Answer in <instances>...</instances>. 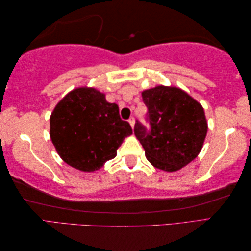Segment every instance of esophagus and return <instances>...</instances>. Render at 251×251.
I'll return each instance as SVG.
<instances>
[{
  "instance_id": "obj_1",
  "label": "esophagus",
  "mask_w": 251,
  "mask_h": 251,
  "mask_svg": "<svg viewBox=\"0 0 251 251\" xmlns=\"http://www.w3.org/2000/svg\"><path fill=\"white\" fill-rule=\"evenodd\" d=\"M129 124H130V126L132 127V128H134V126H135V117H130L129 119Z\"/></svg>"
}]
</instances>
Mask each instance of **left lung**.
Segmentation results:
<instances>
[{
  "label": "left lung",
  "mask_w": 251,
  "mask_h": 251,
  "mask_svg": "<svg viewBox=\"0 0 251 251\" xmlns=\"http://www.w3.org/2000/svg\"><path fill=\"white\" fill-rule=\"evenodd\" d=\"M150 128L136 122L135 135L154 167L176 172L199 155L207 135L202 106L177 87L156 86L142 92Z\"/></svg>",
  "instance_id": "obj_1"
}]
</instances>
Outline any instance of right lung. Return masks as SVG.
<instances>
[{
    "mask_svg": "<svg viewBox=\"0 0 251 251\" xmlns=\"http://www.w3.org/2000/svg\"><path fill=\"white\" fill-rule=\"evenodd\" d=\"M50 121V139L59 156L82 172L102 167L132 134L129 123L120 117L119 105L95 88L73 89L58 102Z\"/></svg>",
    "mask_w": 251,
    "mask_h": 251,
    "instance_id": "add662e5",
    "label": "right lung"
}]
</instances>
